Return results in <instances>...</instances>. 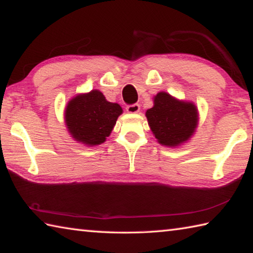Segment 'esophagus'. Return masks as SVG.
I'll return each instance as SVG.
<instances>
[{"instance_id": "34e87169", "label": "esophagus", "mask_w": 253, "mask_h": 253, "mask_svg": "<svg viewBox=\"0 0 253 253\" xmlns=\"http://www.w3.org/2000/svg\"><path fill=\"white\" fill-rule=\"evenodd\" d=\"M140 109V106L138 104H134V105H129L126 107V110L127 113L129 114H137Z\"/></svg>"}]
</instances>
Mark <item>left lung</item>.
<instances>
[{
    "label": "left lung",
    "instance_id": "8db88e82",
    "mask_svg": "<svg viewBox=\"0 0 253 253\" xmlns=\"http://www.w3.org/2000/svg\"><path fill=\"white\" fill-rule=\"evenodd\" d=\"M147 109L148 126L157 142L166 147H178L188 142L199 125V110L194 102L179 100L169 92L160 91Z\"/></svg>",
    "mask_w": 253,
    "mask_h": 253
}]
</instances>
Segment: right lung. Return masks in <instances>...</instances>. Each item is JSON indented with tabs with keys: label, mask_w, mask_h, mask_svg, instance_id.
Listing matches in <instances>:
<instances>
[{
	"label": "right lung",
	"mask_w": 253,
	"mask_h": 253,
	"mask_svg": "<svg viewBox=\"0 0 253 253\" xmlns=\"http://www.w3.org/2000/svg\"><path fill=\"white\" fill-rule=\"evenodd\" d=\"M122 114L121 106L108 101L101 91L93 89L68 101L65 123L76 142L92 147L106 142Z\"/></svg>",
	"instance_id": "right-lung-1"
}]
</instances>
